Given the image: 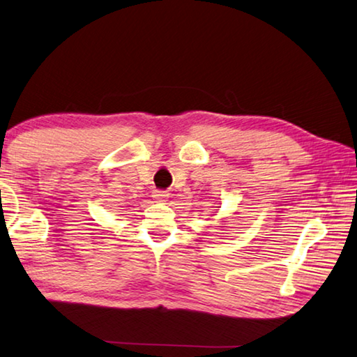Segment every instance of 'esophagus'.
Returning <instances> with one entry per match:
<instances>
[{
	"mask_svg": "<svg viewBox=\"0 0 357 357\" xmlns=\"http://www.w3.org/2000/svg\"><path fill=\"white\" fill-rule=\"evenodd\" d=\"M153 197L156 199V201H160V202H166V199L169 197V195L166 191H155L153 192Z\"/></svg>",
	"mask_w": 357,
	"mask_h": 357,
	"instance_id": "1",
	"label": "esophagus"
}]
</instances>
